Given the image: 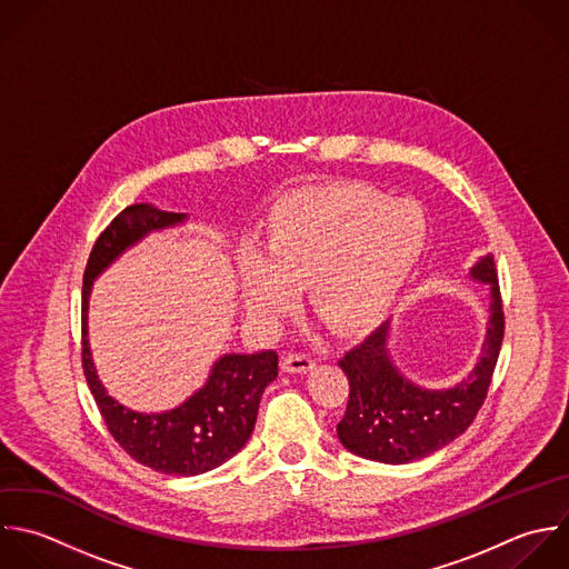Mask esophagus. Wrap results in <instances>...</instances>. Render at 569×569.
<instances>
[{
	"label": "esophagus",
	"mask_w": 569,
	"mask_h": 569,
	"mask_svg": "<svg viewBox=\"0 0 569 569\" xmlns=\"http://www.w3.org/2000/svg\"><path fill=\"white\" fill-rule=\"evenodd\" d=\"M312 368H315V359L303 352H288L281 361V370L290 375H306Z\"/></svg>",
	"instance_id": "esophagus-1"
}]
</instances>
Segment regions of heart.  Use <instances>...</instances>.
Segmentation results:
<instances>
[{"label":"heart","mask_w":569,"mask_h":569,"mask_svg":"<svg viewBox=\"0 0 569 569\" xmlns=\"http://www.w3.org/2000/svg\"><path fill=\"white\" fill-rule=\"evenodd\" d=\"M428 239L423 212L361 183H330L288 197L268 226L266 254H241L250 321L272 332L308 283L310 310L335 335L372 328L415 272Z\"/></svg>","instance_id":"obj_1"}]
</instances>
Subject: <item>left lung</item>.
I'll return each mask as SVG.
<instances>
[{
	"mask_svg": "<svg viewBox=\"0 0 569 569\" xmlns=\"http://www.w3.org/2000/svg\"><path fill=\"white\" fill-rule=\"evenodd\" d=\"M470 274L490 283V321L481 359L459 386L426 390L403 379L388 355V323L339 361L350 397L337 435L357 457L392 466L419 461L452 443L475 421L499 361L506 315L495 257L486 254Z\"/></svg>",
	"mask_w": 569,
	"mask_h": 569,
	"instance_id": "left-lung-1",
	"label": "left lung"
}]
</instances>
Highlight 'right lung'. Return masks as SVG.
Here are the masks:
<instances>
[{
	"instance_id": "add662e5",
	"label": "right lung",
	"mask_w": 569,
	"mask_h": 569,
	"mask_svg": "<svg viewBox=\"0 0 569 569\" xmlns=\"http://www.w3.org/2000/svg\"><path fill=\"white\" fill-rule=\"evenodd\" d=\"M183 219L186 214L166 212L150 203H132L97 237L81 288V368L108 432L137 463L161 475L194 477L226 463L246 446L254 430L261 395L277 379L279 355L274 350L223 355L206 386L179 408L161 415H141L106 395L90 359L86 326L92 279L150 230H161Z\"/></svg>"
}]
</instances>
